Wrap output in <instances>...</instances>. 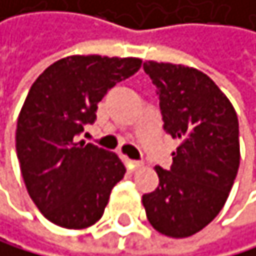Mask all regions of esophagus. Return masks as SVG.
Returning <instances> with one entry per match:
<instances>
[{
    "instance_id": "obj_1",
    "label": "esophagus",
    "mask_w": 256,
    "mask_h": 256,
    "mask_svg": "<svg viewBox=\"0 0 256 256\" xmlns=\"http://www.w3.org/2000/svg\"><path fill=\"white\" fill-rule=\"evenodd\" d=\"M126 162H127V166H129L130 168H137V167H140L143 164L142 160H135V159H126Z\"/></svg>"
}]
</instances>
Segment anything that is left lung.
Listing matches in <instances>:
<instances>
[{
  "label": "left lung",
  "instance_id": "left-lung-1",
  "mask_svg": "<svg viewBox=\"0 0 256 256\" xmlns=\"http://www.w3.org/2000/svg\"><path fill=\"white\" fill-rule=\"evenodd\" d=\"M156 86L164 130L178 138L168 170L143 194L148 222L170 238H188L223 208L239 168V121L231 102L196 68L146 62Z\"/></svg>",
  "mask_w": 256,
  "mask_h": 256
}]
</instances>
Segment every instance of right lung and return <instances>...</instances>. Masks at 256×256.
I'll list each match as a JSON object with an SVG mask.
<instances>
[{
    "mask_svg": "<svg viewBox=\"0 0 256 256\" xmlns=\"http://www.w3.org/2000/svg\"><path fill=\"white\" fill-rule=\"evenodd\" d=\"M142 66L140 58L72 56L38 76L18 114L16 148L28 194L54 224L98 222L126 167L114 153L76 142L97 119L98 102Z\"/></svg>",
    "mask_w": 256,
    "mask_h": 256,
    "instance_id": "1",
    "label": "right lung"
}]
</instances>
